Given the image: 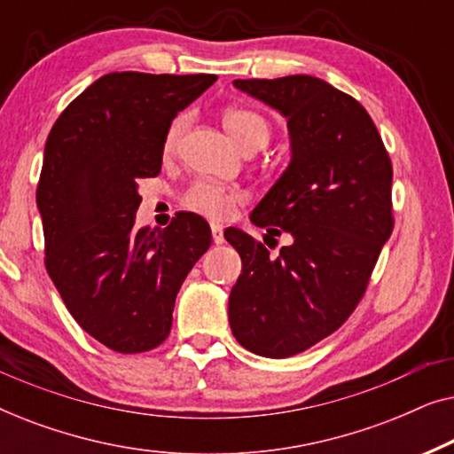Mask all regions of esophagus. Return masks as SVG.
Segmentation results:
<instances>
[{"instance_id": "obj_1", "label": "esophagus", "mask_w": 454, "mask_h": 454, "mask_svg": "<svg viewBox=\"0 0 454 454\" xmlns=\"http://www.w3.org/2000/svg\"><path fill=\"white\" fill-rule=\"evenodd\" d=\"M210 231H213L215 244H223V241H225V235H223V225H219V223H210Z\"/></svg>"}]
</instances>
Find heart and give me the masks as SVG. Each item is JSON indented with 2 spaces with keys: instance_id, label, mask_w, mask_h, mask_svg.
<instances>
[{
  "instance_id": "heart-1",
  "label": "heart",
  "mask_w": 454,
  "mask_h": 454,
  "mask_svg": "<svg viewBox=\"0 0 454 454\" xmlns=\"http://www.w3.org/2000/svg\"><path fill=\"white\" fill-rule=\"evenodd\" d=\"M188 117L177 115L176 120L167 128L163 138V153L169 154L177 148V142L182 138ZM223 123H225L227 132L233 136V140L244 148V151H260L270 138V126L262 115L252 109H227L223 114ZM184 207L192 213L207 216L213 221L231 219L235 208L244 202V194L235 188L215 184V182H196L185 190L182 198Z\"/></svg>"
}]
</instances>
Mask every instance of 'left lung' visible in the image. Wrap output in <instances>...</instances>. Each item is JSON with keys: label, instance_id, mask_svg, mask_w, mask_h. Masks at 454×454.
Instances as JSON below:
<instances>
[{"label": "left lung", "instance_id": "obj_1", "mask_svg": "<svg viewBox=\"0 0 454 454\" xmlns=\"http://www.w3.org/2000/svg\"><path fill=\"white\" fill-rule=\"evenodd\" d=\"M233 84L287 117L291 163L250 219L270 233L283 229L294 244L270 256L262 241L227 229L244 264L229 325L247 351L291 357L333 334L362 301L395 227L393 165L368 111L325 80Z\"/></svg>", "mask_w": 454, "mask_h": 454}]
</instances>
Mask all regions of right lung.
Instances as JSON below:
<instances>
[{"label": "right lung", "instance_id": "right-lung-1", "mask_svg": "<svg viewBox=\"0 0 454 454\" xmlns=\"http://www.w3.org/2000/svg\"><path fill=\"white\" fill-rule=\"evenodd\" d=\"M215 80L105 74L49 132L36 188L47 272L74 320L117 353L169 337L177 291L213 239L194 213L136 229V210L138 179L160 171L169 123Z\"/></svg>", "mask_w": 454, "mask_h": 454}]
</instances>
